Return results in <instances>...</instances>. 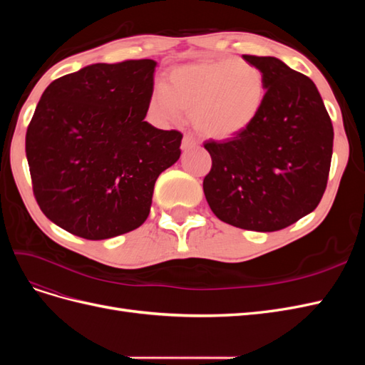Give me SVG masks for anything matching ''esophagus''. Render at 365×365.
Here are the masks:
<instances>
[{
  "label": "esophagus",
  "instance_id": "obj_1",
  "mask_svg": "<svg viewBox=\"0 0 365 365\" xmlns=\"http://www.w3.org/2000/svg\"><path fill=\"white\" fill-rule=\"evenodd\" d=\"M195 146H197V141H196L192 135H184L181 148H182L184 150H187V149H192V148H195Z\"/></svg>",
  "mask_w": 365,
  "mask_h": 365
}]
</instances>
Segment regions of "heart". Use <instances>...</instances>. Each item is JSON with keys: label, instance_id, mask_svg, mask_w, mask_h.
I'll return each mask as SVG.
<instances>
[{"label": "heart", "instance_id": "b5f03b06", "mask_svg": "<svg viewBox=\"0 0 365 365\" xmlns=\"http://www.w3.org/2000/svg\"><path fill=\"white\" fill-rule=\"evenodd\" d=\"M264 77L248 61L212 59L173 67L168 81L153 88L150 113L160 123L190 111L197 132L230 140L245 132L263 109Z\"/></svg>", "mask_w": 365, "mask_h": 365}]
</instances>
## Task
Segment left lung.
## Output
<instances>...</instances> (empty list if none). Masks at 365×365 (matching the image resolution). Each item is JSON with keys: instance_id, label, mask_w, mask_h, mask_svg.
Returning <instances> with one entry per match:
<instances>
[{"instance_id": "8db88e82", "label": "left lung", "mask_w": 365, "mask_h": 365, "mask_svg": "<svg viewBox=\"0 0 365 365\" xmlns=\"http://www.w3.org/2000/svg\"><path fill=\"white\" fill-rule=\"evenodd\" d=\"M242 58L264 77L263 109L240 135L204 143L212 170L202 187L222 222L268 233L292 225L322 201L334 128L309 77L274 56Z\"/></svg>"}]
</instances>
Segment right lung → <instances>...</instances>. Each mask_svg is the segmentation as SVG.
<instances>
[{
    "label": "right lung",
    "mask_w": 365,
    "mask_h": 365,
    "mask_svg": "<svg viewBox=\"0 0 365 365\" xmlns=\"http://www.w3.org/2000/svg\"><path fill=\"white\" fill-rule=\"evenodd\" d=\"M157 65L93 63L43 91L26 155L39 208L68 233L102 240L138 228L160 173L180 160L181 132L145 121Z\"/></svg>",
    "instance_id": "right-lung-1"
}]
</instances>
